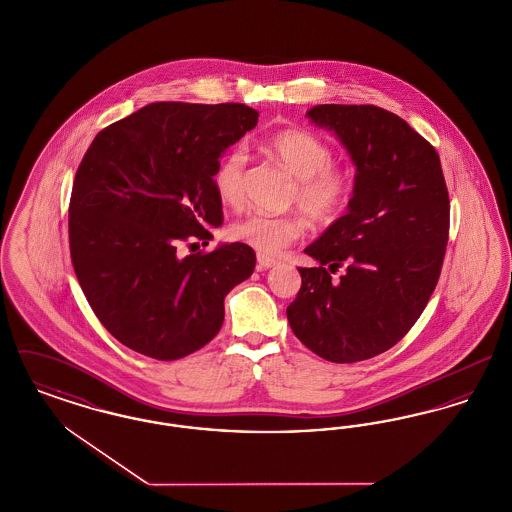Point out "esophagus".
<instances>
[{
  "mask_svg": "<svg viewBox=\"0 0 512 512\" xmlns=\"http://www.w3.org/2000/svg\"><path fill=\"white\" fill-rule=\"evenodd\" d=\"M257 263H259V268L267 270V268L274 267L278 261H276V259H272V257H268V255L259 253V255H257Z\"/></svg>",
  "mask_w": 512,
  "mask_h": 512,
  "instance_id": "obj_1",
  "label": "esophagus"
}]
</instances>
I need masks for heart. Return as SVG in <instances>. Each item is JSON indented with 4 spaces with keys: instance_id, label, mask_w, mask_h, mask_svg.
<instances>
[{
    "instance_id": "obj_1",
    "label": "heart",
    "mask_w": 512,
    "mask_h": 512,
    "mask_svg": "<svg viewBox=\"0 0 512 512\" xmlns=\"http://www.w3.org/2000/svg\"><path fill=\"white\" fill-rule=\"evenodd\" d=\"M268 153L278 159L295 180L292 201L318 224H330L345 211L355 178L347 167L334 163V151L326 140L305 128H286L267 140ZM245 151L232 147L217 165L215 192L224 205L238 209L244 203ZM232 238L263 255H278L305 234V222L297 215L251 213L234 222Z\"/></svg>"
}]
</instances>
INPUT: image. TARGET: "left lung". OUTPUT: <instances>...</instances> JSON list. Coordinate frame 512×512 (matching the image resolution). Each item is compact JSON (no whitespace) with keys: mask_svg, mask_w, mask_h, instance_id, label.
<instances>
[{"mask_svg":"<svg viewBox=\"0 0 512 512\" xmlns=\"http://www.w3.org/2000/svg\"><path fill=\"white\" fill-rule=\"evenodd\" d=\"M307 117L334 130L357 165L349 211L305 249L288 307L293 334L330 363L388 351L436 290L449 240V192L438 151L376 105H317ZM341 266L338 281L331 274Z\"/></svg>","mask_w":512,"mask_h":512,"instance_id":"8db88e82","label":"left lung"}]
</instances>
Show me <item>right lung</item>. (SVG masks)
<instances>
[{"instance_id":"obj_1","label":"right lung","mask_w":512,"mask_h":512,"mask_svg":"<svg viewBox=\"0 0 512 512\" xmlns=\"http://www.w3.org/2000/svg\"><path fill=\"white\" fill-rule=\"evenodd\" d=\"M244 103H149L94 138L74 176L69 245L78 284L107 332L157 361L182 359L219 334L224 297L255 251L213 240L224 220L213 176L226 147L255 128Z\"/></svg>"}]
</instances>
